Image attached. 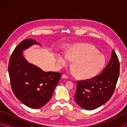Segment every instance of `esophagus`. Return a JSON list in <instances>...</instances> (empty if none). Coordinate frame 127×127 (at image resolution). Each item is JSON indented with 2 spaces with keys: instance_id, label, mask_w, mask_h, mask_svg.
Instances as JSON below:
<instances>
[{
  "instance_id": "1",
  "label": "esophagus",
  "mask_w": 127,
  "mask_h": 127,
  "mask_svg": "<svg viewBox=\"0 0 127 127\" xmlns=\"http://www.w3.org/2000/svg\"><path fill=\"white\" fill-rule=\"evenodd\" d=\"M62 78H68V77L66 76V74H63L62 76Z\"/></svg>"
}]
</instances>
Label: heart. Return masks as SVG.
Masks as SVG:
<instances>
[{
    "label": "heart",
    "mask_w": 127,
    "mask_h": 127,
    "mask_svg": "<svg viewBox=\"0 0 127 127\" xmlns=\"http://www.w3.org/2000/svg\"><path fill=\"white\" fill-rule=\"evenodd\" d=\"M58 63L65 65L69 61L73 62L72 67L77 78L91 79L99 73L105 64L104 56L91 45L78 44L71 47L66 56L58 54Z\"/></svg>",
    "instance_id": "b5f03b06"
}]
</instances>
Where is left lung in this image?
<instances>
[{"mask_svg":"<svg viewBox=\"0 0 127 127\" xmlns=\"http://www.w3.org/2000/svg\"><path fill=\"white\" fill-rule=\"evenodd\" d=\"M120 64L113 50L109 63L101 73L94 78L77 81L74 100L82 108L92 110L110 100L119 76Z\"/></svg>","mask_w":127,"mask_h":127,"instance_id":"left-lung-1","label":"left lung"}]
</instances>
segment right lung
Returning a JSON list of instances; mask_svg holds the SVG:
<instances>
[{
	"label": "right lung",
	"instance_id": "right-lung-1",
	"mask_svg": "<svg viewBox=\"0 0 127 127\" xmlns=\"http://www.w3.org/2000/svg\"><path fill=\"white\" fill-rule=\"evenodd\" d=\"M34 44L40 45L32 38L21 42L10 56L8 72L12 91L23 104L32 109L44 106L52 97L62 73L43 71L28 62L23 51Z\"/></svg>",
	"mask_w": 127,
	"mask_h": 127
}]
</instances>
